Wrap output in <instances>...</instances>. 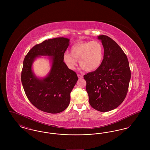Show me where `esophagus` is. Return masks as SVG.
Listing matches in <instances>:
<instances>
[{"label": "esophagus", "mask_w": 150, "mask_h": 150, "mask_svg": "<svg viewBox=\"0 0 150 150\" xmlns=\"http://www.w3.org/2000/svg\"><path fill=\"white\" fill-rule=\"evenodd\" d=\"M78 77L79 78H83V75H81V74H78Z\"/></svg>", "instance_id": "obj_1"}]
</instances>
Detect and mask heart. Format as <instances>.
Segmentation results:
<instances>
[{
    "instance_id": "b5f03b06",
    "label": "heart",
    "mask_w": 150,
    "mask_h": 150,
    "mask_svg": "<svg viewBox=\"0 0 150 150\" xmlns=\"http://www.w3.org/2000/svg\"><path fill=\"white\" fill-rule=\"evenodd\" d=\"M103 57L102 44L97 40L79 42L74 44L70 49V53L65 52L63 59L67 67L74 70L78 62L81 68L86 71L97 69L102 64Z\"/></svg>"
}]
</instances>
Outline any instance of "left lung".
<instances>
[{"label":"left lung","instance_id":"8db88e82","mask_svg":"<svg viewBox=\"0 0 150 150\" xmlns=\"http://www.w3.org/2000/svg\"><path fill=\"white\" fill-rule=\"evenodd\" d=\"M104 56L95 71L84 75L89 102L95 110L110 111L124 101L131 77L128 59L120 46L111 38L100 35Z\"/></svg>","mask_w":150,"mask_h":150}]
</instances>
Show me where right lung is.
<instances>
[{"mask_svg":"<svg viewBox=\"0 0 150 150\" xmlns=\"http://www.w3.org/2000/svg\"><path fill=\"white\" fill-rule=\"evenodd\" d=\"M70 40L56 38L44 40L34 46L23 62L21 82L30 102L38 109L50 114L64 111L70 102V93L78 78L76 72L64 62L63 55ZM39 55L52 57L50 72L44 79H38L32 70V64Z\"/></svg>","mask_w":150,"mask_h":150,"instance_id":"obj_1","label":"right lung"}]
</instances>
